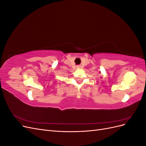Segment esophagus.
I'll return each instance as SVG.
<instances>
[{
	"instance_id": "esophagus-1",
	"label": "esophagus",
	"mask_w": 146,
	"mask_h": 146,
	"mask_svg": "<svg viewBox=\"0 0 146 146\" xmlns=\"http://www.w3.org/2000/svg\"><path fill=\"white\" fill-rule=\"evenodd\" d=\"M79 67H80V66H77V68H78Z\"/></svg>"
}]
</instances>
